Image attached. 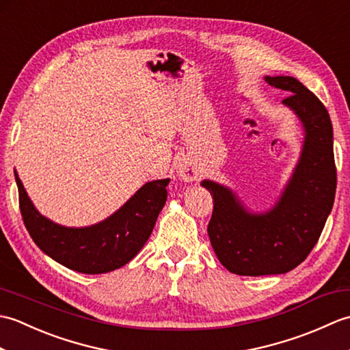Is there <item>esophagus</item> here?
Returning <instances> with one entry per match:
<instances>
[{
	"label": "esophagus",
	"instance_id": "1",
	"mask_svg": "<svg viewBox=\"0 0 350 350\" xmlns=\"http://www.w3.org/2000/svg\"><path fill=\"white\" fill-rule=\"evenodd\" d=\"M177 174L182 177V180L192 182V180H197L198 171L194 165H192V163L183 161L179 163V165H177Z\"/></svg>",
	"mask_w": 350,
	"mask_h": 350
}]
</instances>
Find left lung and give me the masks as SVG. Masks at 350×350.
I'll list each match as a JSON object with an SVG mask.
<instances>
[{
    "label": "left lung",
    "mask_w": 350,
    "mask_h": 350,
    "mask_svg": "<svg viewBox=\"0 0 350 350\" xmlns=\"http://www.w3.org/2000/svg\"><path fill=\"white\" fill-rule=\"evenodd\" d=\"M290 93L282 103L298 116L306 138L292 179L272 209L251 213L227 187L203 180L213 198L207 233L215 254L232 273H286L314 248L331 213L337 188L332 123L323 103L293 77H265Z\"/></svg>",
    "instance_id": "left-lung-1"
}]
</instances>
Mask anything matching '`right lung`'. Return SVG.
Listing matches in <instances>:
<instances>
[{
	"label": "right lung",
	"instance_id": "add662e5",
	"mask_svg": "<svg viewBox=\"0 0 350 350\" xmlns=\"http://www.w3.org/2000/svg\"><path fill=\"white\" fill-rule=\"evenodd\" d=\"M19 207L34 243L55 262L81 273H105L124 266L150 237L167 202L170 179L143 185L120 209L90 227H63L37 212L14 171Z\"/></svg>",
	"mask_w": 350,
	"mask_h": 350
}]
</instances>
